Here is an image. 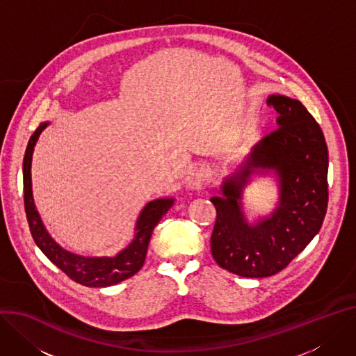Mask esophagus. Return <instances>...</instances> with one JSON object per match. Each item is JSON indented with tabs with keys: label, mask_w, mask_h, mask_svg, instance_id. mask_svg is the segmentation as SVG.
Instances as JSON below:
<instances>
[{
	"label": "esophagus",
	"mask_w": 356,
	"mask_h": 356,
	"mask_svg": "<svg viewBox=\"0 0 356 356\" xmlns=\"http://www.w3.org/2000/svg\"><path fill=\"white\" fill-rule=\"evenodd\" d=\"M206 181V173L202 169L193 170L187 177H186V187L191 191L200 190Z\"/></svg>",
	"instance_id": "1"
}]
</instances>
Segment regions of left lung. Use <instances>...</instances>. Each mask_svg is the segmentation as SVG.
I'll return each instance as SVG.
<instances>
[{
	"instance_id": "obj_1",
	"label": "left lung",
	"mask_w": 356,
	"mask_h": 356,
	"mask_svg": "<svg viewBox=\"0 0 356 356\" xmlns=\"http://www.w3.org/2000/svg\"><path fill=\"white\" fill-rule=\"evenodd\" d=\"M267 104L277 111V129L251 149L210 199L217 211L210 240L214 260L247 278L285 268L318 234L328 207V147L319 124L300 101L285 95H270ZM270 174L279 187L277 207L250 222L243 188Z\"/></svg>"
}]
</instances>
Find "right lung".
<instances>
[{
	"instance_id": "add662e5",
	"label": "right lung",
	"mask_w": 356,
	"mask_h": 356,
	"mask_svg": "<svg viewBox=\"0 0 356 356\" xmlns=\"http://www.w3.org/2000/svg\"><path fill=\"white\" fill-rule=\"evenodd\" d=\"M48 126L49 122H42L34 135L31 136L22 163L24 204L32 238L51 263L65 273L71 280L85 286H111L135 275L143 267L153 229L173 206L175 197H160L149 202L142 209L136 220L134 240L113 257H86L65 250L51 237L45 229L42 218L35 207L34 196H32V154H34V147L41 134Z\"/></svg>"
}]
</instances>
